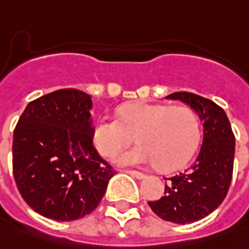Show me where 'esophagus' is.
I'll list each match as a JSON object with an SVG mask.
<instances>
[{
  "label": "esophagus",
  "instance_id": "34e87169",
  "mask_svg": "<svg viewBox=\"0 0 249 249\" xmlns=\"http://www.w3.org/2000/svg\"><path fill=\"white\" fill-rule=\"evenodd\" d=\"M125 173H128L129 175H132L133 178H137V179H142L145 175L142 173H140V171H135V170H126Z\"/></svg>",
  "mask_w": 249,
  "mask_h": 249
}]
</instances>
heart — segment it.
<instances>
[{
    "instance_id": "1",
    "label": "heart",
    "mask_w": 249,
    "mask_h": 249,
    "mask_svg": "<svg viewBox=\"0 0 249 249\" xmlns=\"http://www.w3.org/2000/svg\"><path fill=\"white\" fill-rule=\"evenodd\" d=\"M140 144L116 159L120 164H154L163 171L185 166L201 137L197 113L186 105L137 102L121 107L119 120L100 119L91 133L102 156L114 158L133 142Z\"/></svg>"
}]
</instances>
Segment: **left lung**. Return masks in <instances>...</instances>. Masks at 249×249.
Listing matches in <instances>:
<instances>
[{"mask_svg":"<svg viewBox=\"0 0 249 249\" xmlns=\"http://www.w3.org/2000/svg\"><path fill=\"white\" fill-rule=\"evenodd\" d=\"M167 98L182 101L198 113L203 137L196 160L185 171L164 178V196L148 205L166 221L187 224L210 214L227 197L233 174L234 135L227 113L213 101L187 91Z\"/></svg>","mask_w":249,"mask_h":249,"instance_id":"obj_1","label":"left lung"}]
</instances>
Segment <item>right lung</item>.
I'll return each instance as SVG.
<instances>
[{"label": "right lung", "instance_id": "add662e5", "mask_svg": "<svg viewBox=\"0 0 249 249\" xmlns=\"http://www.w3.org/2000/svg\"><path fill=\"white\" fill-rule=\"evenodd\" d=\"M91 97L62 89L31 101L13 133V175L24 201L56 221L90 214L114 175L91 139Z\"/></svg>", "mask_w": 249, "mask_h": 249}]
</instances>
